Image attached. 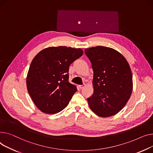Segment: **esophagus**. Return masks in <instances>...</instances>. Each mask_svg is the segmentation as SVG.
<instances>
[{"label":"esophagus","instance_id":"1","mask_svg":"<svg viewBox=\"0 0 153 153\" xmlns=\"http://www.w3.org/2000/svg\"><path fill=\"white\" fill-rule=\"evenodd\" d=\"M85 84H83V85H78V88H79V89H82V88H83L85 87Z\"/></svg>","mask_w":153,"mask_h":153}]
</instances>
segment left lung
Segmentation results:
<instances>
[{"label": "left lung", "mask_w": 153, "mask_h": 153, "mask_svg": "<svg viewBox=\"0 0 153 153\" xmlns=\"http://www.w3.org/2000/svg\"><path fill=\"white\" fill-rule=\"evenodd\" d=\"M93 70V94L88 97L91 109L107 117L117 114L131 96L133 82L128 63L118 51L104 46L85 49Z\"/></svg>", "instance_id": "8db88e82"}]
</instances>
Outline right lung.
Instances as JSON below:
<instances>
[{
	"instance_id": "add662e5",
	"label": "right lung",
	"mask_w": 153,
	"mask_h": 153,
	"mask_svg": "<svg viewBox=\"0 0 153 153\" xmlns=\"http://www.w3.org/2000/svg\"><path fill=\"white\" fill-rule=\"evenodd\" d=\"M83 53L82 49L50 47L39 52L33 59L26 86L41 111L56 114L67 106L77 91L76 86L68 82L69 67Z\"/></svg>"
}]
</instances>
